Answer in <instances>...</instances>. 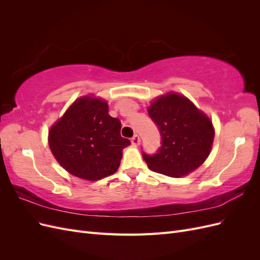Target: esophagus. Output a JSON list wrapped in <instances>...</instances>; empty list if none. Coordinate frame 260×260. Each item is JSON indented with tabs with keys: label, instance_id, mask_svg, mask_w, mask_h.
<instances>
[{
	"label": "esophagus",
	"instance_id": "obj_1",
	"mask_svg": "<svg viewBox=\"0 0 260 260\" xmlns=\"http://www.w3.org/2000/svg\"><path fill=\"white\" fill-rule=\"evenodd\" d=\"M140 141H141L140 137L138 135H135V136H133V138L131 139V143H132V145L138 146L140 144Z\"/></svg>",
	"mask_w": 260,
	"mask_h": 260
}]
</instances>
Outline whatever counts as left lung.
Here are the masks:
<instances>
[{
  "instance_id": "8db88e82",
  "label": "left lung",
  "mask_w": 260,
  "mask_h": 260,
  "mask_svg": "<svg viewBox=\"0 0 260 260\" xmlns=\"http://www.w3.org/2000/svg\"><path fill=\"white\" fill-rule=\"evenodd\" d=\"M147 112L158 125L161 146L157 154L143 153L147 167L158 174L181 178L207 159L215 128L207 114L182 94L170 91L154 99Z\"/></svg>"
}]
</instances>
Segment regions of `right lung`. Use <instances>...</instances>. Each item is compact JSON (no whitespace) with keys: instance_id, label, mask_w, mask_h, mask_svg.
Instances as JSON below:
<instances>
[{"instance_id":"add662e5","label":"right lung","mask_w":260,"mask_h":260,"mask_svg":"<svg viewBox=\"0 0 260 260\" xmlns=\"http://www.w3.org/2000/svg\"><path fill=\"white\" fill-rule=\"evenodd\" d=\"M120 120L108 114L107 101L88 94L77 99L52 124L49 146L70 175L98 181L115 174L122 149L131 144L120 136Z\"/></svg>"}]
</instances>
